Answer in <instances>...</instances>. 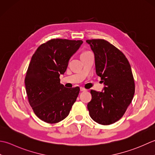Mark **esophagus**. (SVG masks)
<instances>
[{"label": "esophagus", "mask_w": 155, "mask_h": 155, "mask_svg": "<svg viewBox=\"0 0 155 155\" xmlns=\"http://www.w3.org/2000/svg\"><path fill=\"white\" fill-rule=\"evenodd\" d=\"M80 91H87L86 89H85L84 87H80Z\"/></svg>", "instance_id": "esophagus-1"}]
</instances>
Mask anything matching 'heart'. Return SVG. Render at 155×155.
Instances as JSON below:
<instances>
[{
    "mask_svg": "<svg viewBox=\"0 0 155 155\" xmlns=\"http://www.w3.org/2000/svg\"><path fill=\"white\" fill-rule=\"evenodd\" d=\"M91 53H92L89 51H86L82 52L81 54V58H82V57H84V56H86V55H90V54H91Z\"/></svg>",
    "mask_w": 155,
    "mask_h": 155,
    "instance_id": "heart-1",
    "label": "heart"
}]
</instances>
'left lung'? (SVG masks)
I'll return each mask as SVG.
<instances>
[{
    "label": "left lung",
    "mask_w": 155,
    "mask_h": 155,
    "mask_svg": "<svg viewBox=\"0 0 155 155\" xmlns=\"http://www.w3.org/2000/svg\"><path fill=\"white\" fill-rule=\"evenodd\" d=\"M95 56L96 71L105 85L103 91L91 90L87 104L90 117L102 125L120 119L134 97L135 84L130 65L124 53L107 41L87 39Z\"/></svg>",
    "instance_id": "obj_1"
}]
</instances>
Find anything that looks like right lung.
<instances>
[{
    "instance_id": "1",
    "label": "right lung",
    "mask_w": 155,
    "mask_h": 155,
    "mask_svg": "<svg viewBox=\"0 0 155 155\" xmlns=\"http://www.w3.org/2000/svg\"><path fill=\"white\" fill-rule=\"evenodd\" d=\"M83 43L81 40L53 39L41 45L31 58L25 84L28 100L39 119L49 124L68 116L80 87L66 88L60 84L68 61Z\"/></svg>"
}]
</instances>
